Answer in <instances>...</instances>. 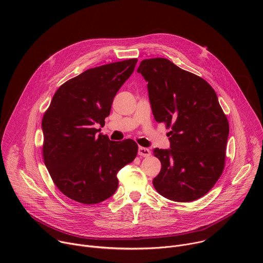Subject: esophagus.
<instances>
[{
	"mask_svg": "<svg viewBox=\"0 0 263 263\" xmlns=\"http://www.w3.org/2000/svg\"><path fill=\"white\" fill-rule=\"evenodd\" d=\"M138 155L142 156V157H147L151 155V151H149L148 148L143 147V146H139L138 147Z\"/></svg>",
	"mask_w": 263,
	"mask_h": 263,
	"instance_id": "34e87169",
	"label": "esophagus"
}]
</instances>
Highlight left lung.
I'll return each instance as SVG.
<instances>
[{
	"label": "left lung",
	"instance_id": "obj_1",
	"mask_svg": "<svg viewBox=\"0 0 263 263\" xmlns=\"http://www.w3.org/2000/svg\"><path fill=\"white\" fill-rule=\"evenodd\" d=\"M137 72L147 82L157 123L171 128V148H154L161 171L155 190L175 202L205 196L220 177L229 135L227 117L214 89L201 77L165 58L144 59Z\"/></svg>",
	"mask_w": 263,
	"mask_h": 263
}]
</instances>
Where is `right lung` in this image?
I'll return each mask as SVG.
<instances>
[{"label":"right lung","mask_w":263,"mask_h":263,"mask_svg":"<svg viewBox=\"0 0 263 263\" xmlns=\"http://www.w3.org/2000/svg\"><path fill=\"white\" fill-rule=\"evenodd\" d=\"M136 62L101 65L66 81L43 118L45 164L58 190L73 201L91 205L110 198L118 190V172L137 155L134 140L112 141L93 128L105 125Z\"/></svg>","instance_id":"add662e5"}]
</instances>
